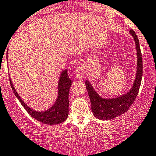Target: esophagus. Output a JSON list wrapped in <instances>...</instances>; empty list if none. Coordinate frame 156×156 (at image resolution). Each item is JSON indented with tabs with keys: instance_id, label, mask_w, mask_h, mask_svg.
<instances>
[{
	"instance_id": "34e87169",
	"label": "esophagus",
	"mask_w": 156,
	"mask_h": 156,
	"mask_svg": "<svg viewBox=\"0 0 156 156\" xmlns=\"http://www.w3.org/2000/svg\"><path fill=\"white\" fill-rule=\"evenodd\" d=\"M84 67L82 66H80L77 68L76 70L75 71V76L77 78H81L84 77Z\"/></svg>"
}]
</instances>
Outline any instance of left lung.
<instances>
[{
	"instance_id": "obj_1",
	"label": "left lung",
	"mask_w": 156,
	"mask_h": 156,
	"mask_svg": "<svg viewBox=\"0 0 156 156\" xmlns=\"http://www.w3.org/2000/svg\"><path fill=\"white\" fill-rule=\"evenodd\" d=\"M130 33L134 40L137 56L136 77L133 86L130 90L119 97L103 98L99 95L88 80L85 81V85L90 100L93 114L96 118L101 120H112L126 112L130 106L133 104L139 92L143 76V58L137 36L132 29L130 30Z\"/></svg>"
}]
</instances>
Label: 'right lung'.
<instances>
[{"mask_svg": "<svg viewBox=\"0 0 156 156\" xmlns=\"http://www.w3.org/2000/svg\"><path fill=\"white\" fill-rule=\"evenodd\" d=\"M67 71V69L62 70L59 77L58 82V95L56 102L51 107L45 111L37 112L29 107L16 92L10 78V85L15 96L30 115L45 125H57L66 120L69 115V94L72 81L69 78Z\"/></svg>", "mask_w": 156, "mask_h": 156, "instance_id": "right-lung-1", "label": "right lung"}]
</instances>
